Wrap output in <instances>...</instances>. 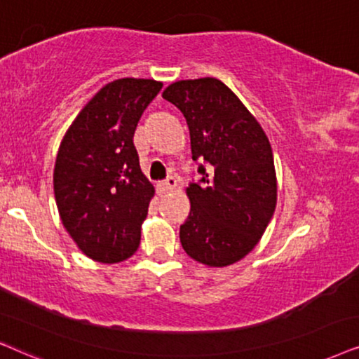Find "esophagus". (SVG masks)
I'll return each mask as SVG.
<instances>
[{
  "label": "esophagus",
  "instance_id": "esophagus-1",
  "mask_svg": "<svg viewBox=\"0 0 359 359\" xmlns=\"http://www.w3.org/2000/svg\"><path fill=\"white\" fill-rule=\"evenodd\" d=\"M177 187V180L175 177H167L164 182L159 184V192L161 194H167V192H172Z\"/></svg>",
  "mask_w": 359,
  "mask_h": 359
}]
</instances>
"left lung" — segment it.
Instances as JSON below:
<instances>
[{
    "label": "left lung",
    "mask_w": 359,
    "mask_h": 359,
    "mask_svg": "<svg viewBox=\"0 0 359 359\" xmlns=\"http://www.w3.org/2000/svg\"><path fill=\"white\" fill-rule=\"evenodd\" d=\"M187 119L192 159L205 161L190 184L184 251L200 264L226 267L255 250L277 203L271 142L240 98L213 76L179 80L162 92Z\"/></svg>",
    "instance_id": "1"
}]
</instances>
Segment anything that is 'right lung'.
Wrapping results in <instances>:
<instances>
[{"label": "right lung", "instance_id": "right-lung-1", "mask_svg": "<svg viewBox=\"0 0 359 359\" xmlns=\"http://www.w3.org/2000/svg\"><path fill=\"white\" fill-rule=\"evenodd\" d=\"M162 82L118 79L76 114L59 146L54 194L67 233L90 259L114 264L133 256L154 197L133 142L137 121Z\"/></svg>", "mask_w": 359, "mask_h": 359}]
</instances>
